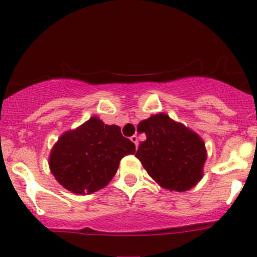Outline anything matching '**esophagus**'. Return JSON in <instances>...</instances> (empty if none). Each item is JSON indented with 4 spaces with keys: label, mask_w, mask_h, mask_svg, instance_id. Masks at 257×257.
<instances>
[{
    "label": "esophagus",
    "mask_w": 257,
    "mask_h": 257,
    "mask_svg": "<svg viewBox=\"0 0 257 257\" xmlns=\"http://www.w3.org/2000/svg\"><path fill=\"white\" fill-rule=\"evenodd\" d=\"M131 141L134 142L135 145H136V149H137V146H139V139H137V136H136V135H134V136L131 137Z\"/></svg>",
    "instance_id": "esophagus-1"
}]
</instances>
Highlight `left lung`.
I'll return each instance as SVG.
<instances>
[{
  "instance_id": "1",
  "label": "left lung",
  "mask_w": 257,
  "mask_h": 257,
  "mask_svg": "<svg viewBox=\"0 0 257 257\" xmlns=\"http://www.w3.org/2000/svg\"><path fill=\"white\" fill-rule=\"evenodd\" d=\"M137 131L146 135V141L140 144L136 157L162 187L181 192L201 180L206 150L195 132L165 113L141 121Z\"/></svg>"
}]
</instances>
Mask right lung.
<instances>
[{
  "label": "right lung",
  "mask_w": 257,
  "mask_h": 257,
  "mask_svg": "<svg viewBox=\"0 0 257 257\" xmlns=\"http://www.w3.org/2000/svg\"><path fill=\"white\" fill-rule=\"evenodd\" d=\"M135 151V144L122 136L118 126L91 117L58 139L51 151L50 169L68 191L92 194L111 181L121 159Z\"/></svg>",
  "instance_id": "add662e5"
}]
</instances>
